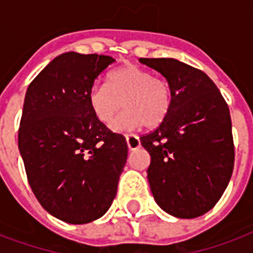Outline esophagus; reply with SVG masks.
Masks as SVG:
<instances>
[{
    "label": "esophagus",
    "mask_w": 253,
    "mask_h": 253,
    "mask_svg": "<svg viewBox=\"0 0 253 253\" xmlns=\"http://www.w3.org/2000/svg\"><path fill=\"white\" fill-rule=\"evenodd\" d=\"M126 141L127 146L130 150H135L141 146V141H139V136L134 135V134H126Z\"/></svg>",
    "instance_id": "1"
}]
</instances>
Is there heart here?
<instances>
[{
  "mask_svg": "<svg viewBox=\"0 0 253 253\" xmlns=\"http://www.w3.org/2000/svg\"><path fill=\"white\" fill-rule=\"evenodd\" d=\"M126 110L112 122L115 131L132 130L145 125L155 127L165 121L171 106L170 84L138 65H123L108 75L107 83L95 84L88 92V104L99 122L108 125L119 110Z\"/></svg>",
  "mask_w": 253,
  "mask_h": 253,
  "instance_id": "heart-1",
  "label": "heart"
}]
</instances>
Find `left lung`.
<instances>
[{
  "label": "left lung",
  "instance_id": "left-lung-1",
  "mask_svg": "<svg viewBox=\"0 0 253 253\" xmlns=\"http://www.w3.org/2000/svg\"><path fill=\"white\" fill-rule=\"evenodd\" d=\"M171 88V106L154 131L141 136L151 162L155 203L178 218L209 212L226 189L235 164L228 104L203 71L175 59H139Z\"/></svg>",
  "mask_w": 253,
  "mask_h": 253
}]
</instances>
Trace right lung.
I'll list each match as a JSON object with an SVG mask.
<instances>
[{"instance_id": "add662e5", "label": "right lung", "mask_w": 253, "mask_h": 253, "mask_svg": "<svg viewBox=\"0 0 253 253\" xmlns=\"http://www.w3.org/2000/svg\"><path fill=\"white\" fill-rule=\"evenodd\" d=\"M111 56L67 52L28 87L18 130L28 181L41 207L68 224L102 217L117 196L126 138L99 122L88 92Z\"/></svg>"}]
</instances>
